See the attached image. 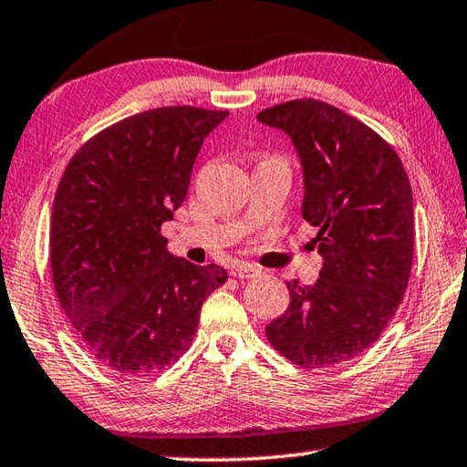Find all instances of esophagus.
<instances>
[{
	"mask_svg": "<svg viewBox=\"0 0 467 467\" xmlns=\"http://www.w3.org/2000/svg\"><path fill=\"white\" fill-rule=\"evenodd\" d=\"M232 275L235 276V279H256V276H260V271L256 266L240 263L232 268Z\"/></svg>",
	"mask_w": 467,
	"mask_h": 467,
	"instance_id": "obj_1",
	"label": "esophagus"
}]
</instances>
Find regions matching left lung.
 Instances as JSON below:
<instances>
[{"label": "left lung", "instance_id": "left-lung-1", "mask_svg": "<svg viewBox=\"0 0 467 467\" xmlns=\"http://www.w3.org/2000/svg\"><path fill=\"white\" fill-rule=\"evenodd\" d=\"M258 122L289 135L304 171L301 215L324 258L314 285L287 283L289 307L266 326L307 369L369 348L402 304L412 268V188L398 153L361 120L314 98L276 104Z\"/></svg>", "mask_w": 467, "mask_h": 467}]
</instances>
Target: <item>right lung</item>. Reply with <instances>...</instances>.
I'll return each instance as SVG.
<instances>
[{"instance_id": "add662e5", "label": "right lung", "mask_w": 467, "mask_h": 467, "mask_svg": "<svg viewBox=\"0 0 467 467\" xmlns=\"http://www.w3.org/2000/svg\"><path fill=\"white\" fill-rule=\"evenodd\" d=\"M225 110L153 109L73 155L57 188L51 268L61 309L88 353L129 378L184 355L225 268L171 256L160 235L184 202L204 139Z\"/></svg>"}]
</instances>
